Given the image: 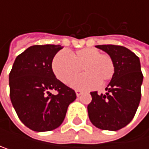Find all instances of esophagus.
Masks as SVG:
<instances>
[{"label":"esophagus","instance_id":"obj_1","mask_svg":"<svg viewBox=\"0 0 149 149\" xmlns=\"http://www.w3.org/2000/svg\"><path fill=\"white\" fill-rule=\"evenodd\" d=\"M75 93H76V96H77V97H79L81 93H83V91H80V90H76V91H75Z\"/></svg>","mask_w":149,"mask_h":149}]
</instances>
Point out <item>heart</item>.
Masks as SVG:
<instances>
[{
  "mask_svg": "<svg viewBox=\"0 0 149 149\" xmlns=\"http://www.w3.org/2000/svg\"><path fill=\"white\" fill-rule=\"evenodd\" d=\"M83 68L84 74L75 78L71 87L76 90H90L98 83L104 84L112 78L115 65L111 57L100 54L94 48H84L70 55L65 51L58 52L52 61V70L58 80L64 84L70 81Z\"/></svg>",
  "mask_w": 149,
  "mask_h": 149,
  "instance_id": "b5f03b06",
  "label": "heart"
}]
</instances>
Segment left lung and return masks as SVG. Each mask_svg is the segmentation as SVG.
<instances>
[{"label":"left lung","instance_id":"obj_1","mask_svg":"<svg viewBox=\"0 0 149 149\" xmlns=\"http://www.w3.org/2000/svg\"><path fill=\"white\" fill-rule=\"evenodd\" d=\"M112 58L115 73L106 88V94L91 92L88 105L91 123L106 131H118L125 127L135 116L141 98V73L139 58L129 49L118 45H97Z\"/></svg>","mask_w":149,"mask_h":149}]
</instances>
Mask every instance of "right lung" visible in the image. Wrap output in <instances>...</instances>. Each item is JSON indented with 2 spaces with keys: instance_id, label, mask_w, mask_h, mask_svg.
Returning a JSON list of instances; mask_svg holds the SVG:
<instances>
[{
  "instance_id": "right-lung-1",
  "label": "right lung",
  "mask_w": 149,
  "mask_h": 149,
  "mask_svg": "<svg viewBox=\"0 0 149 149\" xmlns=\"http://www.w3.org/2000/svg\"><path fill=\"white\" fill-rule=\"evenodd\" d=\"M63 47L33 45L18 55L10 73V96L16 113L34 132L52 131L63 123L68 106L74 101V90L58 80L52 60ZM58 91L57 95L49 92Z\"/></svg>"
}]
</instances>
